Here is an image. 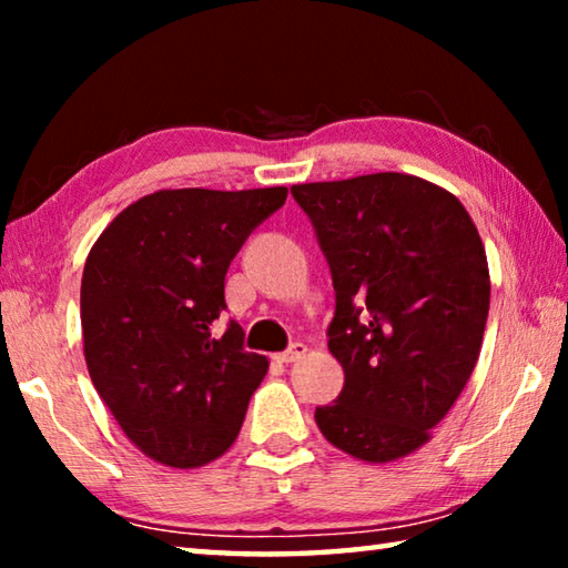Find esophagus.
<instances>
[{
	"mask_svg": "<svg viewBox=\"0 0 568 568\" xmlns=\"http://www.w3.org/2000/svg\"><path fill=\"white\" fill-rule=\"evenodd\" d=\"M305 353H307L305 343L295 341V343H291V348H287V351H283L281 355H277V361H281V363H295V361H301Z\"/></svg>",
	"mask_w": 568,
	"mask_h": 568,
	"instance_id": "obj_1",
	"label": "esophagus"
}]
</instances>
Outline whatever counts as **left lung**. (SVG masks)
Wrapping results in <instances>:
<instances>
[{"label": "left lung", "instance_id": "obj_1", "mask_svg": "<svg viewBox=\"0 0 568 568\" xmlns=\"http://www.w3.org/2000/svg\"><path fill=\"white\" fill-rule=\"evenodd\" d=\"M291 192L331 267L328 348L345 373L315 423L361 460L406 456L476 368L491 297L478 230L450 192L400 172Z\"/></svg>", "mask_w": 568, "mask_h": 568}]
</instances>
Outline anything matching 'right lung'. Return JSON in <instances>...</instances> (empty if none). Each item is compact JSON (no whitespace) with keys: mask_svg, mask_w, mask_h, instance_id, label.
<instances>
[{"mask_svg":"<svg viewBox=\"0 0 568 568\" xmlns=\"http://www.w3.org/2000/svg\"><path fill=\"white\" fill-rule=\"evenodd\" d=\"M285 187L160 190L124 207L82 273L90 378L134 446L160 464L223 456L267 371L235 321L215 323L225 275L250 233L285 205Z\"/></svg>","mask_w":568,"mask_h":568,"instance_id":"add662e5","label":"right lung"}]
</instances>
